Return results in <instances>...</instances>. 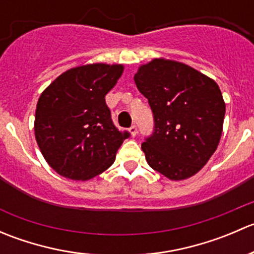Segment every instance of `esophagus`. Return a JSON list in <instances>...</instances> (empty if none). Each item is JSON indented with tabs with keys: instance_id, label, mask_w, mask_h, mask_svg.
I'll list each match as a JSON object with an SVG mask.
<instances>
[{
	"instance_id": "1",
	"label": "esophagus",
	"mask_w": 254,
	"mask_h": 254,
	"mask_svg": "<svg viewBox=\"0 0 254 254\" xmlns=\"http://www.w3.org/2000/svg\"><path fill=\"white\" fill-rule=\"evenodd\" d=\"M129 131H130V134H131V136H136V135H137L136 125H131V127H130V129H129Z\"/></svg>"
}]
</instances>
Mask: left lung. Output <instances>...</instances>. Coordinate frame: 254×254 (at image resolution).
<instances>
[{
  "mask_svg": "<svg viewBox=\"0 0 254 254\" xmlns=\"http://www.w3.org/2000/svg\"><path fill=\"white\" fill-rule=\"evenodd\" d=\"M153 114L141 148L152 170L172 181L198 173L217 148L225 102L214 79L188 65L155 59L135 75Z\"/></svg>",
  "mask_w": 254,
  "mask_h": 254,
  "instance_id": "8db88e82",
  "label": "left lung"
}]
</instances>
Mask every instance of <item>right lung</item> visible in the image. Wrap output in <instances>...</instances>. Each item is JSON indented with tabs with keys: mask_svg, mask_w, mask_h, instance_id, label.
<instances>
[{
	"mask_svg": "<svg viewBox=\"0 0 254 254\" xmlns=\"http://www.w3.org/2000/svg\"><path fill=\"white\" fill-rule=\"evenodd\" d=\"M122 65L92 64L59 76L40 96L34 131L55 172L87 181L109 168L129 131L112 120L106 94L122 76Z\"/></svg>",
	"mask_w": 254,
	"mask_h": 254,
	"instance_id": "1",
	"label": "right lung"
}]
</instances>
